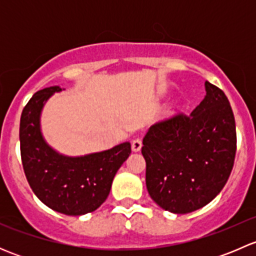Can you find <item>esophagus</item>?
I'll return each mask as SVG.
<instances>
[{
  "instance_id": "1",
  "label": "esophagus",
  "mask_w": 256,
  "mask_h": 256,
  "mask_svg": "<svg viewBox=\"0 0 256 256\" xmlns=\"http://www.w3.org/2000/svg\"><path fill=\"white\" fill-rule=\"evenodd\" d=\"M132 151L134 152H138L141 150V147H142V141H141V138H135V140L132 141Z\"/></svg>"
}]
</instances>
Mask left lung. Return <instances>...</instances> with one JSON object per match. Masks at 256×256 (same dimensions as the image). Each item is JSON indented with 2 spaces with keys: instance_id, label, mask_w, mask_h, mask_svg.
Wrapping results in <instances>:
<instances>
[{
  "instance_id": "1",
  "label": "left lung",
  "mask_w": 256,
  "mask_h": 256,
  "mask_svg": "<svg viewBox=\"0 0 256 256\" xmlns=\"http://www.w3.org/2000/svg\"><path fill=\"white\" fill-rule=\"evenodd\" d=\"M204 86V99L190 115L151 126L142 141L148 194L171 213H190L207 206L233 170V110L219 88L208 82Z\"/></svg>"
}]
</instances>
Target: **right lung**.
<instances>
[{
    "label": "right lung",
    "instance_id": "right-lung-1",
    "mask_svg": "<svg viewBox=\"0 0 256 256\" xmlns=\"http://www.w3.org/2000/svg\"><path fill=\"white\" fill-rule=\"evenodd\" d=\"M60 86L36 92L23 109L20 124L23 170L34 194L47 207L66 216H82L106 200L121 164L131 154L128 141L82 156H66L46 141L40 126L43 108Z\"/></svg>",
    "mask_w": 256,
    "mask_h": 256
}]
</instances>
